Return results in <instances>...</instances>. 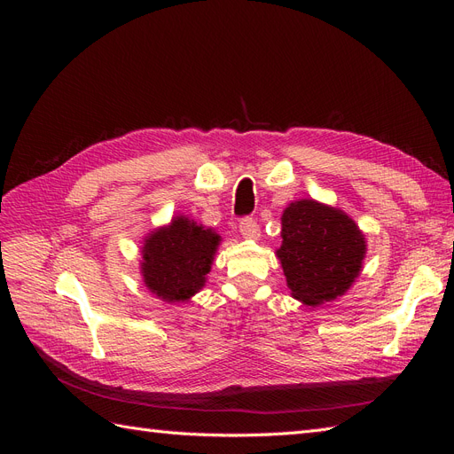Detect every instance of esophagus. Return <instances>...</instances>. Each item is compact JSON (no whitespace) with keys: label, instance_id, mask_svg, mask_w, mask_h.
<instances>
[{"label":"esophagus","instance_id":"1","mask_svg":"<svg viewBox=\"0 0 454 454\" xmlns=\"http://www.w3.org/2000/svg\"><path fill=\"white\" fill-rule=\"evenodd\" d=\"M240 229V235L244 239H250V240H257L259 239V225L254 217H244L242 222L239 223Z\"/></svg>","mask_w":454,"mask_h":454}]
</instances>
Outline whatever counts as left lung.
Here are the masks:
<instances>
[{"mask_svg":"<svg viewBox=\"0 0 454 454\" xmlns=\"http://www.w3.org/2000/svg\"><path fill=\"white\" fill-rule=\"evenodd\" d=\"M365 237L345 212L301 199L282 214L277 255L292 295L318 307L348 292L365 257Z\"/></svg>","mask_w":454,"mask_h":454,"instance_id":"1","label":"left lung"}]
</instances>
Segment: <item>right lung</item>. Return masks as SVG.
<instances>
[{
	"mask_svg": "<svg viewBox=\"0 0 454 454\" xmlns=\"http://www.w3.org/2000/svg\"><path fill=\"white\" fill-rule=\"evenodd\" d=\"M219 235L185 215L151 231L142 246V277L151 294L167 303H184L206 284Z\"/></svg>",
	"mask_w": 454,
	"mask_h": 454,
	"instance_id": "obj_1",
	"label": "right lung"
}]
</instances>
